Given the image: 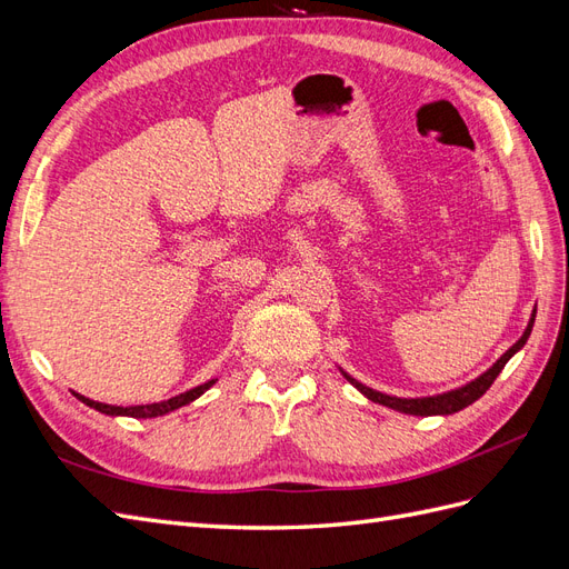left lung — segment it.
I'll return each instance as SVG.
<instances>
[{"mask_svg": "<svg viewBox=\"0 0 569 569\" xmlns=\"http://www.w3.org/2000/svg\"><path fill=\"white\" fill-rule=\"evenodd\" d=\"M533 318H537V311H531V318L525 327L522 337L512 343V347L496 360V363L487 370L481 372L479 377H475L472 382L462 385V387H456L451 391H443V393H435V396H416V399H403V396H391V393H385V391H377L372 387H366L363 382H358L356 377H351L347 370L339 368V372L347 377V382H351L360 393L366 396V399H370L372 403H380V406H387L391 410H399V412H406V416H418V418H429V416H453V412L462 410L472 406L479 396H485L487 389L493 385V380L498 375H501V370L506 368L508 360L518 353L529 335H531V327H533Z\"/></svg>", "mask_w": 569, "mask_h": 569, "instance_id": "left-lung-1", "label": "left lung"}]
</instances>
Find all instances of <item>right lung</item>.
Instances as JSON below:
<instances>
[{"label":"right lung","mask_w":569,"mask_h":569,"mask_svg":"<svg viewBox=\"0 0 569 569\" xmlns=\"http://www.w3.org/2000/svg\"><path fill=\"white\" fill-rule=\"evenodd\" d=\"M216 382H218V377H213V380L203 382V385H199V387H194V389H187V391H182V393L173 396V399L159 401V403H147V406H109V403L92 401V399H88V396L76 393V391H73V396H76L78 401H82L84 406H90V408H94V410H99V412H104V416H111V418H137V420H147V418H161V416H168V412H173V410H178V408H182V406H187V403L197 401L199 396L209 391Z\"/></svg>","instance_id":"obj_1"}]
</instances>
